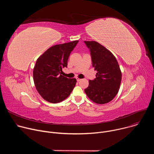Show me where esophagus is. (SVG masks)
I'll return each instance as SVG.
<instances>
[{"instance_id":"esophagus-1","label":"esophagus","mask_w":154,"mask_h":154,"mask_svg":"<svg viewBox=\"0 0 154 154\" xmlns=\"http://www.w3.org/2000/svg\"><path fill=\"white\" fill-rule=\"evenodd\" d=\"M76 79H77V82H80V81L81 80V79H79V78H78V77H77V78H76Z\"/></svg>"}]
</instances>
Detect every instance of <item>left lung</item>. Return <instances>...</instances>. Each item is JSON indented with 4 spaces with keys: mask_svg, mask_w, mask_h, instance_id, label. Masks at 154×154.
<instances>
[{
    "mask_svg": "<svg viewBox=\"0 0 154 154\" xmlns=\"http://www.w3.org/2000/svg\"><path fill=\"white\" fill-rule=\"evenodd\" d=\"M90 49L93 67L97 71L96 79L89 80L85 90L87 96L98 104L112 100L119 91L122 73L114 55L96 41H85Z\"/></svg>",
    "mask_w": 154,
    "mask_h": 154,
    "instance_id": "left-lung-1",
    "label": "left lung"
}]
</instances>
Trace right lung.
Here are the masks:
<instances>
[{
  "label": "right lung",
  "instance_id": "add662e5",
  "mask_svg": "<svg viewBox=\"0 0 154 154\" xmlns=\"http://www.w3.org/2000/svg\"><path fill=\"white\" fill-rule=\"evenodd\" d=\"M78 42L75 40L53 46L37 59L33 72V81L38 93L46 101L60 102L70 95L75 87V78L68 79L61 74Z\"/></svg>",
  "mask_w": 154,
  "mask_h": 154
}]
</instances>
